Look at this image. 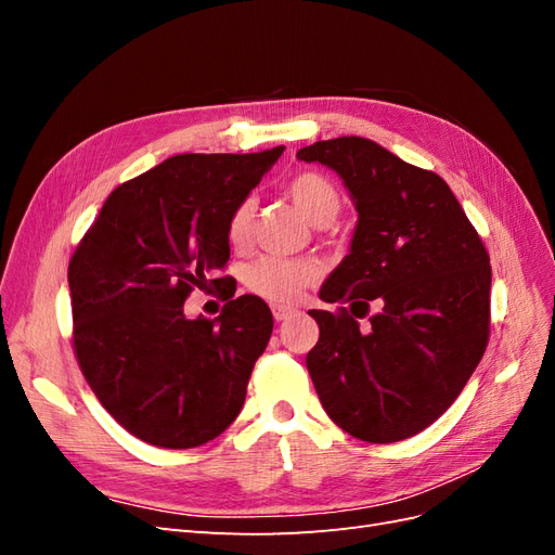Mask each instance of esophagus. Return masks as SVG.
<instances>
[{
	"label": "esophagus",
	"instance_id": "1",
	"mask_svg": "<svg viewBox=\"0 0 555 555\" xmlns=\"http://www.w3.org/2000/svg\"><path fill=\"white\" fill-rule=\"evenodd\" d=\"M298 310L296 308H289V306H273V317H275V322H284V319H289V317H294Z\"/></svg>",
	"mask_w": 555,
	"mask_h": 555
}]
</instances>
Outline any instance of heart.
<instances>
[{"mask_svg":"<svg viewBox=\"0 0 555 555\" xmlns=\"http://www.w3.org/2000/svg\"><path fill=\"white\" fill-rule=\"evenodd\" d=\"M287 192L294 206L304 212L308 220L317 227L331 224L340 210V194L333 188V182L324 176L304 171L296 173ZM251 229V201L245 198L231 210L227 220V243L233 249H245L249 243ZM317 280V266L306 259H278L263 257L251 263L245 273V282L249 292L271 300L275 306L294 304L310 284Z\"/></svg>","mask_w":555,"mask_h":555,"instance_id":"obj_1","label":"heart"}]
</instances>
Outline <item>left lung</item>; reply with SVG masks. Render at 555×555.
Here are the masks:
<instances>
[{
  "instance_id": "obj_1",
  "label": "left lung",
  "mask_w": 555,
  "mask_h": 555,
  "mask_svg": "<svg viewBox=\"0 0 555 555\" xmlns=\"http://www.w3.org/2000/svg\"><path fill=\"white\" fill-rule=\"evenodd\" d=\"M296 157L338 173L359 212L349 255L319 289L326 304L349 300L351 314L310 310L317 396L351 438H412L449 410L483 357L489 251L438 173L371 139L317 141ZM371 299L378 310L361 332L356 317Z\"/></svg>"
}]
</instances>
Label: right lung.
<instances>
[{"instance_id": "right-lung-1", "label": "right lung", "mask_w": 555, "mask_h": 555, "mask_svg": "<svg viewBox=\"0 0 555 555\" xmlns=\"http://www.w3.org/2000/svg\"><path fill=\"white\" fill-rule=\"evenodd\" d=\"M284 145L249 155H176L113 190L69 261L74 349L99 402L139 440L192 449L238 416L271 340L259 296L215 319L184 317L194 289L222 287L227 220Z\"/></svg>"}]
</instances>
